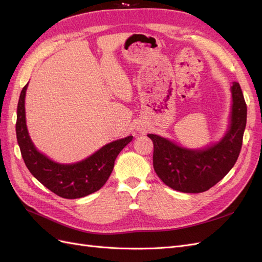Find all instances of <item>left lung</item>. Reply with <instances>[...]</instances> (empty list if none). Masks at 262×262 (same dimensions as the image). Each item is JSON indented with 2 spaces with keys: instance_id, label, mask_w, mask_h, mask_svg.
I'll list each match as a JSON object with an SVG mask.
<instances>
[{
  "instance_id": "8db88e82",
  "label": "left lung",
  "mask_w": 262,
  "mask_h": 262,
  "mask_svg": "<svg viewBox=\"0 0 262 262\" xmlns=\"http://www.w3.org/2000/svg\"><path fill=\"white\" fill-rule=\"evenodd\" d=\"M232 96L231 126L215 145L191 150L155 134H147L154 144L155 172L165 185L181 192L199 193L216 185L233 168L241 153L247 121V105L239 83H233Z\"/></svg>"
}]
</instances>
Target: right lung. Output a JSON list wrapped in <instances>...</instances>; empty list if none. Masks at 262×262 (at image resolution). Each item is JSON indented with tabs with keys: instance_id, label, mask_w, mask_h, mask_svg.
<instances>
[{
	"instance_id": "obj_1",
	"label": "right lung",
	"mask_w": 262,
	"mask_h": 262,
	"mask_svg": "<svg viewBox=\"0 0 262 262\" xmlns=\"http://www.w3.org/2000/svg\"><path fill=\"white\" fill-rule=\"evenodd\" d=\"M26 90L27 85L21 90L17 105L16 137L23 160L31 175L50 191L66 199H77L97 191L108 180L118 154L133 137L114 141L80 163H54L38 152L28 136L25 119Z\"/></svg>"
}]
</instances>
